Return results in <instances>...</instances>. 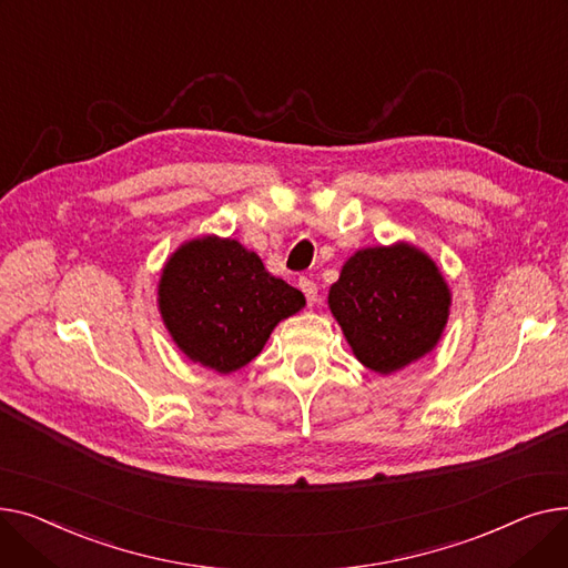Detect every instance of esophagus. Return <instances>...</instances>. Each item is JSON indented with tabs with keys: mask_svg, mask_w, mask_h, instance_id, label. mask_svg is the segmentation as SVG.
Listing matches in <instances>:
<instances>
[{
	"mask_svg": "<svg viewBox=\"0 0 568 568\" xmlns=\"http://www.w3.org/2000/svg\"><path fill=\"white\" fill-rule=\"evenodd\" d=\"M297 286H300V291L305 293L307 303H310V305H314V303H316V297H318V288H316V284H314L312 280H307V277H300Z\"/></svg>",
	"mask_w": 568,
	"mask_h": 568,
	"instance_id": "obj_1",
	"label": "esophagus"
}]
</instances>
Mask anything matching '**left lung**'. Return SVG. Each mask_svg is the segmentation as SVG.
<instances>
[{
    "mask_svg": "<svg viewBox=\"0 0 568 568\" xmlns=\"http://www.w3.org/2000/svg\"><path fill=\"white\" fill-rule=\"evenodd\" d=\"M327 305L366 369L394 374L436 348L452 293L436 261L396 243L357 250L329 286Z\"/></svg>",
    "mask_w": 568,
    "mask_h": 568,
    "instance_id": "1",
    "label": "left lung"
}]
</instances>
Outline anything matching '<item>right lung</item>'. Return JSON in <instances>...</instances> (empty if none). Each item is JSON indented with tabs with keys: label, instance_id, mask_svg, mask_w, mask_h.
Masks as SVG:
<instances>
[{
	"label": "right lung",
	"instance_id": "obj_1",
	"mask_svg": "<svg viewBox=\"0 0 568 568\" xmlns=\"http://www.w3.org/2000/svg\"><path fill=\"white\" fill-rule=\"evenodd\" d=\"M158 307L192 362L231 374L263 351L280 321L305 307V295L273 277L239 241L204 236L166 258Z\"/></svg>",
	"mask_w": 568,
	"mask_h": 568
}]
</instances>
